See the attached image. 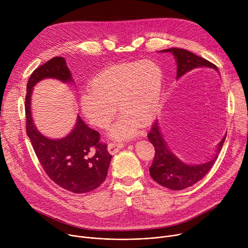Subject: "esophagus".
<instances>
[{"mask_svg":"<svg viewBox=\"0 0 248 248\" xmlns=\"http://www.w3.org/2000/svg\"><path fill=\"white\" fill-rule=\"evenodd\" d=\"M124 147L123 143H119V142H111L108 145V151L111 154H116L118 153L122 148Z\"/></svg>","mask_w":248,"mask_h":248,"instance_id":"34e87169","label":"esophagus"}]
</instances>
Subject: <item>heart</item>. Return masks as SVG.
I'll list each match as a JSON object with an SVG mask.
<instances>
[{
	"label": "heart",
	"mask_w": 248,
	"mask_h": 248,
	"mask_svg": "<svg viewBox=\"0 0 248 248\" xmlns=\"http://www.w3.org/2000/svg\"><path fill=\"white\" fill-rule=\"evenodd\" d=\"M163 86V69L154 62L114 64L99 72L90 82L91 90L81 94V112L89 124L105 128L115 118L118 106L122 116L111 128V136L131 138L138 125L147 126L156 119Z\"/></svg>",
	"instance_id": "b5f03b06"
}]
</instances>
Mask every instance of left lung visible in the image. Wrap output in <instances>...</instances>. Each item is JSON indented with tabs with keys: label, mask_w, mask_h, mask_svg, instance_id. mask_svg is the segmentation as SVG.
Listing matches in <instances>:
<instances>
[{
	"label": "left lung",
	"mask_w": 248,
	"mask_h": 248,
	"mask_svg": "<svg viewBox=\"0 0 248 248\" xmlns=\"http://www.w3.org/2000/svg\"><path fill=\"white\" fill-rule=\"evenodd\" d=\"M160 52H170L173 55L176 61V78H180L197 68L208 67L218 70L214 63L185 49L170 48ZM226 136L227 135L224 136L218 144L216 154L211 160L203 164L189 165L181 161L169 149L161 133L158 121L156 120L147 135L149 141L155 147V157L149 168L150 175L157 184L171 190H182L192 186L203 179L212 166L215 164L225 142Z\"/></svg>",
	"instance_id": "obj_1"
}]
</instances>
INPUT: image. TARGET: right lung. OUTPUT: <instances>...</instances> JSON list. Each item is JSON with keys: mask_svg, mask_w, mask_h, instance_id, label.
Returning <instances> with one entry per match:
<instances>
[{"mask_svg": "<svg viewBox=\"0 0 248 248\" xmlns=\"http://www.w3.org/2000/svg\"><path fill=\"white\" fill-rule=\"evenodd\" d=\"M45 78L73 82L72 73L62 57H55L31 74L25 96L26 133L41 166L59 186L74 193L96 189L106 180L112 155L100 141L98 131L78 116L74 129L60 139L44 136L35 126L31 114L33 87Z\"/></svg>", "mask_w": 248, "mask_h": 248, "instance_id": "1", "label": "right lung"}]
</instances>
